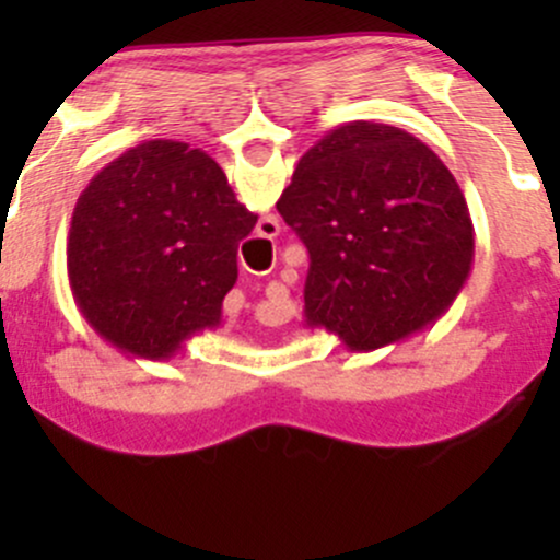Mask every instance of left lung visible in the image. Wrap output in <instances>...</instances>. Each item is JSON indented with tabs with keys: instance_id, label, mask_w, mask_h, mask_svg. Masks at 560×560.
Listing matches in <instances>:
<instances>
[{
	"instance_id": "obj_1",
	"label": "left lung",
	"mask_w": 560,
	"mask_h": 560,
	"mask_svg": "<svg viewBox=\"0 0 560 560\" xmlns=\"http://www.w3.org/2000/svg\"><path fill=\"white\" fill-rule=\"evenodd\" d=\"M308 248L306 325L371 352L447 314L474 262L455 175L415 135L376 121L330 129L276 202Z\"/></svg>"
}]
</instances>
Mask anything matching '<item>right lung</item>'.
<instances>
[{
    "instance_id": "right-lung-1",
    "label": "right lung",
    "mask_w": 560,
    "mask_h": 560,
    "mask_svg": "<svg viewBox=\"0 0 560 560\" xmlns=\"http://www.w3.org/2000/svg\"><path fill=\"white\" fill-rule=\"evenodd\" d=\"M254 224L206 151L143 140L78 197L67 235L72 298L121 352L171 358L186 338L219 327Z\"/></svg>"
}]
</instances>
